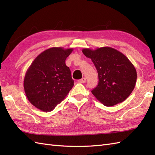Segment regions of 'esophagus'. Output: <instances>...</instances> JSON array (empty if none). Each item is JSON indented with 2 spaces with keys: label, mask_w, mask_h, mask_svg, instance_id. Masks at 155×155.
Here are the masks:
<instances>
[{
  "label": "esophagus",
  "mask_w": 155,
  "mask_h": 155,
  "mask_svg": "<svg viewBox=\"0 0 155 155\" xmlns=\"http://www.w3.org/2000/svg\"><path fill=\"white\" fill-rule=\"evenodd\" d=\"M78 83H84L85 82H86V78H81V79L78 80Z\"/></svg>",
  "instance_id": "esophagus-1"
}]
</instances>
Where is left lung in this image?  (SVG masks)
<instances>
[{"instance_id":"left-lung-1","label":"left lung","mask_w":155,"mask_h":155,"mask_svg":"<svg viewBox=\"0 0 155 155\" xmlns=\"http://www.w3.org/2000/svg\"><path fill=\"white\" fill-rule=\"evenodd\" d=\"M96 67L98 83L91 91L104 106L111 107L125 101L132 93L137 81V71L128 58L116 49L101 47L83 49Z\"/></svg>"}]
</instances>
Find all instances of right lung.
<instances>
[{
    "mask_svg": "<svg viewBox=\"0 0 155 155\" xmlns=\"http://www.w3.org/2000/svg\"><path fill=\"white\" fill-rule=\"evenodd\" d=\"M72 51L62 47L48 48L35 59L26 72V96L38 109L52 110L74 86L71 70L65 64Z\"/></svg>",
    "mask_w": 155,
    "mask_h": 155,
    "instance_id": "obj_1",
    "label": "right lung"
}]
</instances>
